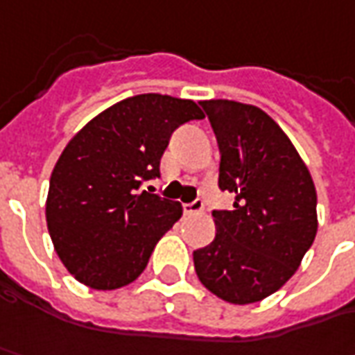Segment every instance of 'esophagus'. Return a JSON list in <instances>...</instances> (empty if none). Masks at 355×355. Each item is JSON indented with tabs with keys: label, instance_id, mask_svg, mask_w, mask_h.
<instances>
[{
	"label": "esophagus",
	"instance_id": "1",
	"mask_svg": "<svg viewBox=\"0 0 355 355\" xmlns=\"http://www.w3.org/2000/svg\"><path fill=\"white\" fill-rule=\"evenodd\" d=\"M182 210H184V214L192 216V214H200L202 210H204V204L200 200H194L190 202V204H182Z\"/></svg>",
	"mask_w": 355,
	"mask_h": 355
}]
</instances>
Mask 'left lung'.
<instances>
[{
  "instance_id": "8db88e82",
  "label": "left lung",
  "mask_w": 355,
  "mask_h": 355,
  "mask_svg": "<svg viewBox=\"0 0 355 355\" xmlns=\"http://www.w3.org/2000/svg\"><path fill=\"white\" fill-rule=\"evenodd\" d=\"M200 105L220 147L218 184L236 200L234 210L214 212L216 236L194 251V269L218 299L259 302L297 273L316 238V189L287 133L257 105Z\"/></svg>"
}]
</instances>
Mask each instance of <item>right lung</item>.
<instances>
[{
    "instance_id": "right-lung-1",
    "label": "right lung",
    "mask_w": 355,
    "mask_h": 355,
    "mask_svg": "<svg viewBox=\"0 0 355 355\" xmlns=\"http://www.w3.org/2000/svg\"><path fill=\"white\" fill-rule=\"evenodd\" d=\"M192 100L139 94L110 105L68 141L46 196V227L70 275L96 291L133 283L182 204L137 192L159 177L168 137L202 119Z\"/></svg>"
}]
</instances>
